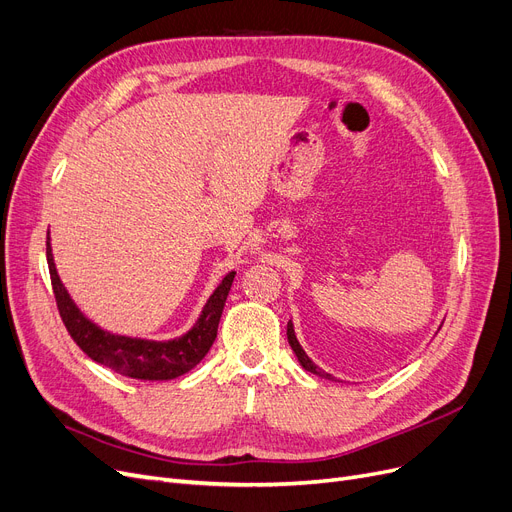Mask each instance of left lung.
Segmentation results:
<instances>
[{
    "instance_id": "obj_1",
    "label": "left lung",
    "mask_w": 512,
    "mask_h": 512,
    "mask_svg": "<svg viewBox=\"0 0 512 512\" xmlns=\"http://www.w3.org/2000/svg\"><path fill=\"white\" fill-rule=\"evenodd\" d=\"M288 342H290V346H292V351L296 353V357H298V361H300V365L304 367L306 372H311V374H317V376H321V378H325V380H334V376H330L327 372H321L319 367L306 357V353L302 351V346L298 344V340H296V334H294V325H292V321H288Z\"/></svg>"
}]
</instances>
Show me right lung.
<instances>
[{"label":"right lung","mask_w":512,"mask_h":512,"mask_svg":"<svg viewBox=\"0 0 512 512\" xmlns=\"http://www.w3.org/2000/svg\"><path fill=\"white\" fill-rule=\"evenodd\" d=\"M48 254V269L52 279V290L56 298V306L60 319H63L67 332L75 340V344L96 363L109 367V370L138 380H172L189 370L208 355L210 346L216 340L218 321L227 302L235 271L222 279V283L214 290L210 300L203 306V311L185 336L157 342V340H140L128 336H115L105 330H100L96 323L84 317L71 296L67 294L65 285L60 283L54 260L50 237L46 241Z\"/></svg>","instance_id":"right-lung-1"}]
</instances>
